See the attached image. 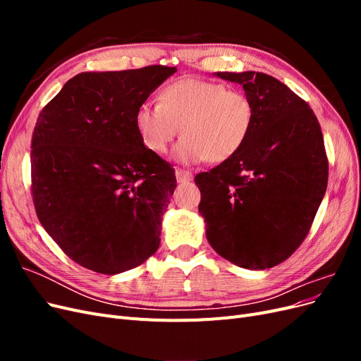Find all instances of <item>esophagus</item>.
I'll use <instances>...</instances> for the list:
<instances>
[{
	"label": "esophagus",
	"instance_id": "1",
	"mask_svg": "<svg viewBox=\"0 0 361 361\" xmlns=\"http://www.w3.org/2000/svg\"><path fill=\"white\" fill-rule=\"evenodd\" d=\"M176 180L179 183L182 182H190L192 180V173L188 170H182V169H176Z\"/></svg>",
	"mask_w": 361,
	"mask_h": 361
}]
</instances>
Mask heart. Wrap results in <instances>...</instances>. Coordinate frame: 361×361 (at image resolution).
<instances>
[{"label": "heart", "mask_w": 361, "mask_h": 361, "mask_svg": "<svg viewBox=\"0 0 361 361\" xmlns=\"http://www.w3.org/2000/svg\"><path fill=\"white\" fill-rule=\"evenodd\" d=\"M158 99L159 104L145 102L137 108V133L150 152L161 155L180 128L183 138L173 157L182 164L227 161L241 150L253 128L250 97L220 82L179 80L164 87Z\"/></svg>", "instance_id": "obj_1"}]
</instances>
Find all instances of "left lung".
I'll list each match as a JSON object with an SVG mask.
<instances>
[{
  "label": "left lung",
  "mask_w": 361,
  "mask_h": 361,
  "mask_svg": "<svg viewBox=\"0 0 361 361\" xmlns=\"http://www.w3.org/2000/svg\"><path fill=\"white\" fill-rule=\"evenodd\" d=\"M214 75L244 87L255 122L236 155L194 179L207 243L241 268H272L304 241L324 199L329 161L321 126L307 102L267 73Z\"/></svg>",
  "instance_id": "1"
}]
</instances>
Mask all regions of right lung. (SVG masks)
Masks as SVG:
<instances>
[{"label": "right lung", "mask_w": 361, "mask_h": 361, "mask_svg": "<svg viewBox=\"0 0 361 361\" xmlns=\"http://www.w3.org/2000/svg\"><path fill=\"white\" fill-rule=\"evenodd\" d=\"M174 72L80 73L39 114L31 140L36 212L64 253L87 269L120 274L159 247L176 176L143 145L134 118Z\"/></svg>", "instance_id": "obj_1"}]
</instances>
